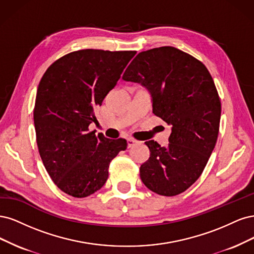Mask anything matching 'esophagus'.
Segmentation results:
<instances>
[{"instance_id":"34e87169","label":"esophagus","mask_w":254,"mask_h":254,"mask_svg":"<svg viewBox=\"0 0 254 254\" xmlns=\"http://www.w3.org/2000/svg\"><path fill=\"white\" fill-rule=\"evenodd\" d=\"M137 142H138V141L135 140V139L129 138V139H127V146H128V148H132V146H134Z\"/></svg>"}]
</instances>
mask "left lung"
Masks as SVG:
<instances>
[{"label": "left lung", "instance_id": "left-lung-1", "mask_svg": "<svg viewBox=\"0 0 254 254\" xmlns=\"http://www.w3.org/2000/svg\"><path fill=\"white\" fill-rule=\"evenodd\" d=\"M122 79L149 89L154 115L172 129L167 146L144 142L150 158L140 167L142 183L162 196L185 192L201 175L217 141L222 105L209 70L193 56L162 46L139 53Z\"/></svg>", "mask_w": 254, "mask_h": 254}]
</instances>
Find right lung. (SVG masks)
Returning a JSON list of instances; mask_svg holds the SVG:
<instances>
[{
  "label": "right lung",
  "mask_w": 254,
  "mask_h": 254,
  "mask_svg": "<svg viewBox=\"0 0 254 254\" xmlns=\"http://www.w3.org/2000/svg\"><path fill=\"white\" fill-rule=\"evenodd\" d=\"M135 51L81 50L61 57L41 79L34 109L41 159L55 185L72 197L100 190L126 139L89 132L95 110L117 84Z\"/></svg>",
  "instance_id": "add662e5"
}]
</instances>
